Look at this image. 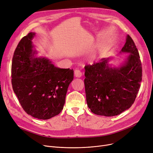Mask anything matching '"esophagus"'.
Returning a JSON list of instances; mask_svg holds the SVG:
<instances>
[{"label":"esophagus","mask_w":153,"mask_h":153,"mask_svg":"<svg viewBox=\"0 0 153 153\" xmlns=\"http://www.w3.org/2000/svg\"><path fill=\"white\" fill-rule=\"evenodd\" d=\"M74 74H75V76L76 77H77V78L81 77V76H82V72H81L80 71H79V70H75Z\"/></svg>","instance_id":"obj_1"}]
</instances>
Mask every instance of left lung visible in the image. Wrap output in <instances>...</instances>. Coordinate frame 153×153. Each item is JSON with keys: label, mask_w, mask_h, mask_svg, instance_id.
Returning <instances> with one entry per match:
<instances>
[{"label": "left lung", "mask_w": 153, "mask_h": 153, "mask_svg": "<svg viewBox=\"0 0 153 153\" xmlns=\"http://www.w3.org/2000/svg\"><path fill=\"white\" fill-rule=\"evenodd\" d=\"M120 53H129L120 67H110V58L85 67L86 103L94 114H120L131 106L136 98L142 80V66L139 52L129 35Z\"/></svg>", "instance_id": "left-lung-1"}]
</instances>
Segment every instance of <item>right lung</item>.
Here are the masks:
<instances>
[{"instance_id":"right-lung-1","label":"right lung","mask_w":153,"mask_h":153,"mask_svg":"<svg viewBox=\"0 0 153 153\" xmlns=\"http://www.w3.org/2000/svg\"><path fill=\"white\" fill-rule=\"evenodd\" d=\"M28 33L20 40L14 52L12 63V85L24 111L32 117L48 120L63 108L74 70L59 68L45 58H35Z\"/></svg>"}]
</instances>
